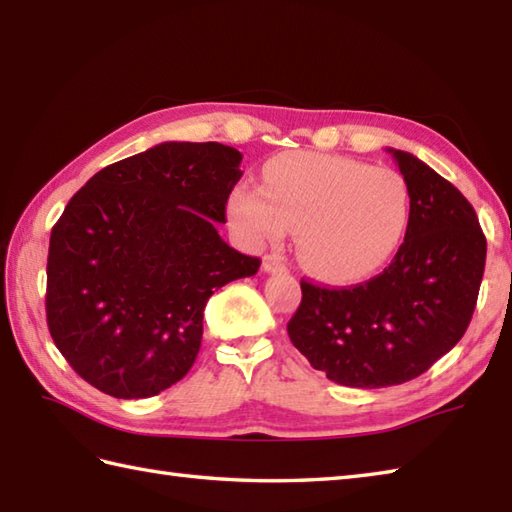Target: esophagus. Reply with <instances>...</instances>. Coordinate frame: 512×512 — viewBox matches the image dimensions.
I'll return each instance as SVG.
<instances>
[{"label": "esophagus", "instance_id": "esophagus-1", "mask_svg": "<svg viewBox=\"0 0 512 512\" xmlns=\"http://www.w3.org/2000/svg\"><path fill=\"white\" fill-rule=\"evenodd\" d=\"M262 268H264V273H284L286 264L279 255H266L264 262H262Z\"/></svg>", "mask_w": 512, "mask_h": 512}]
</instances>
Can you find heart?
I'll return each mask as SVG.
<instances>
[{
  "label": "heart",
  "mask_w": 512,
  "mask_h": 512,
  "mask_svg": "<svg viewBox=\"0 0 512 512\" xmlns=\"http://www.w3.org/2000/svg\"><path fill=\"white\" fill-rule=\"evenodd\" d=\"M409 187L394 169L292 151L266 162L262 191L239 187L228 217L250 244H275L297 231L301 264L336 284L378 273L407 233Z\"/></svg>",
  "instance_id": "1"
}]
</instances>
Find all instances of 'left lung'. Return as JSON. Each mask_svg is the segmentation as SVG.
Returning a JSON list of instances; mask_svg holds the SVG:
<instances>
[{
  "instance_id": "left-lung-1",
  "label": "left lung",
  "mask_w": 512,
  "mask_h": 512,
  "mask_svg": "<svg viewBox=\"0 0 512 512\" xmlns=\"http://www.w3.org/2000/svg\"><path fill=\"white\" fill-rule=\"evenodd\" d=\"M411 198L405 242L378 277L350 288L301 279L292 345L345 387L402 385L427 372L469 328L486 237L475 209L413 154L387 149Z\"/></svg>"
}]
</instances>
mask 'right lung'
Masks as SVG:
<instances>
[{
  "mask_svg": "<svg viewBox=\"0 0 512 512\" xmlns=\"http://www.w3.org/2000/svg\"><path fill=\"white\" fill-rule=\"evenodd\" d=\"M239 162L220 143L156 145L92 176L52 226L48 330L103 394L149 398L178 383L200 352L206 301L259 270L215 228Z\"/></svg>",
  "mask_w": 512,
  "mask_h": 512,
  "instance_id": "add662e5",
  "label": "right lung"
}]
</instances>
